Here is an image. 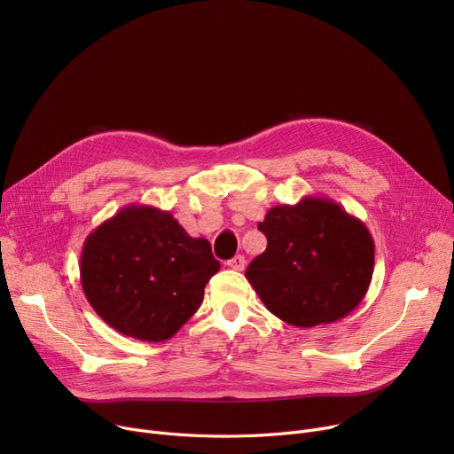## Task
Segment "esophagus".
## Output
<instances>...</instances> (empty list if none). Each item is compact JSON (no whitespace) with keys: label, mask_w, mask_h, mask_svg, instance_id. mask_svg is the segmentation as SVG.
<instances>
[{"label":"esophagus","mask_w":454,"mask_h":454,"mask_svg":"<svg viewBox=\"0 0 454 454\" xmlns=\"http://www.w3.org/2000/svg\"><path fill=\"white\" fill-rule=\"evenodd\" d=\"M228 269H231V270H243L245 269V265H247V259H245V255H235V257H231L230 261H228Z\"/></svg>","instance_id":"esophagus-1"}]
</instances>
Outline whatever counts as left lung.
Returning <instances> with one entry per match:
<instances>
[{
    "mask_svg": "<svg viewBox=\"0 0 454 454\" xmlns=\"http://www.w3.org/2000/svg\"><path fill=\"white\" fill-rule=\"evenodd\" d=\"M257 228L267 237V250L245 276L279 320L296 327L331 324L366 296L375 255L372 233L335 200L307 195L293 206H274Z\"/></svg>",
    "mask_w": 454,
    "mask_h": 454,
    "instance_id": "obj_1",
    "label": "left lung"
}]
</instances>
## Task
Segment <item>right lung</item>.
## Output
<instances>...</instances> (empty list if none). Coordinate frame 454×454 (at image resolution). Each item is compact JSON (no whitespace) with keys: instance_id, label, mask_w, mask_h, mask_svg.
<instances>
[{"instance_id":"right-lung-1","label":"right lung","mask_w":454,"mask_h":454,"mask_svg":"<svg viewBox=\"0 0 454 454\" xmlns=\"http://www.w3.org/2000/svg\"><path fill=\"white\" fill-rule=\"evenodd\" d=\"M221 263L169 211L129 204L95 228L81 254L86 300L121 335L163 342L202 303Z\"/></svg>"}]
</instances>
